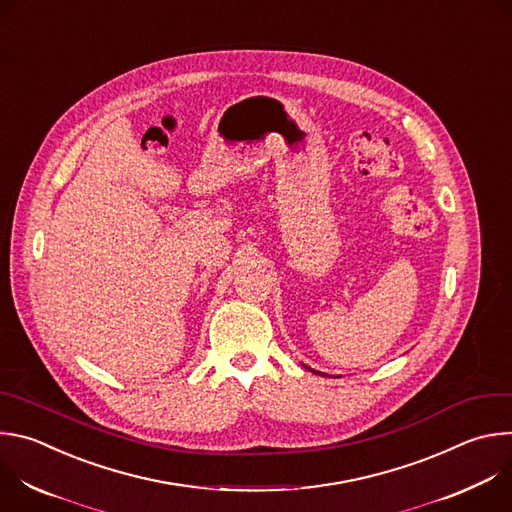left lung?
<instances>
[{"label":"left lung","mask_w":512,"mask_h":512,"mask_svg":"<svg viewBox=\"0 0 512 512\" xmlns=\"http://www.w3.org/2000/svg\"><path fill=\"white\" fill-rule=\"evenodd\" d=\"M310 371H312V369H310ZM312 373H316V371H312ZM320 375H322V373H320Z\"/></svg>","instance_id":"obj_1"}]
</instances>
